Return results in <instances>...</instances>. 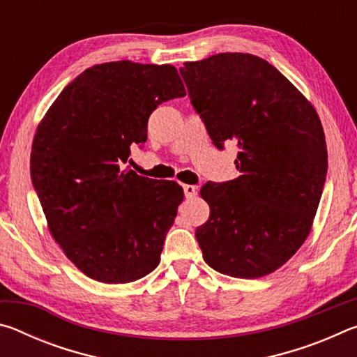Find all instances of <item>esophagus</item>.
<instances>
[{"label": "esophagus", "instance_id": "obj_1", "mask_svg": "<svg viewBox=\"0 0 357 357\" xmlns=\"http://www.w3.org/2000/svg\"><path fill=\"white\" fill-rule=\"evenodd\" d=\"M183 189H184V195H185V198H192V197H195V195H197V187H195V185H192V184H184V185H183Z\"/></svg>", "mask_w": 357, "mask_h": 357}]
</instances>
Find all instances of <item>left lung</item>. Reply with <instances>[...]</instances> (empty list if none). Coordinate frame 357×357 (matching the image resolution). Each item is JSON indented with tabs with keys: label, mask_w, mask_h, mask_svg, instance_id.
<instances>
[{
	"label": "left lung",
	"mask_w": 357,
	"mask_h": 357,
	"mask_svg": "<svg viewBox=\"0 0 357 357\" xmlns=\"http://www.w3.org/2000/svg\"><path fill=\"white\" fill-rule=\"evenodd\" d=\"M179 72L213 143L239 149V176L200 189L211 209L195 231L204 261L238 279L274 273L315 219L328 173L321 121L287 77L250 53H219Z\"/></svg>",
	"instance_id": "obj_1"
}]
</instances>
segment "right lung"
I'll return each mask as SVG.
<instances>
[{
    "instance_id": "obj_1",
    "label": "right lung",
    "mask_w": 357,
    "mask_h": 357,
    "mask_svg": "<svg viewBox=\"0 0 357 357\" xmlns=\"http://www.w3.org/2000/svg\"><path fill=\"white\" fill-rule=\"evenodd\" d=\"M170 64L93 66L66 86L36 130L31 179L48 229L84 275L129 283L157 268L183 187L123 170L162 102L184 98Z\"/></svg>"
}]
</instances>
